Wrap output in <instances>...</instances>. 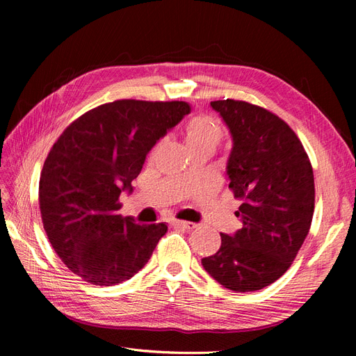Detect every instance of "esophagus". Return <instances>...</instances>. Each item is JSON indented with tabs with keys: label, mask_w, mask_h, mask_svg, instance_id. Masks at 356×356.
Wrapping results in <instances>:
<instances>
[{
	"label": "esophagus",
	"mask_w": 356,
	"mask_h": 356,
	"mask_svg": "<svg viewBox=\"0 0 356 356\" xmlns=\"http://www.w3.org/2000/svg\"><path fill=\"white\" fill-rule=\"evenodd\" d=\"M172 225L174 227H181V229H186V230H191L196 227L195 222H190V221H181V220H175L174 222H172Z\"/></svg>",
	"instance_id": "esophagus-1"
}]
</instances>
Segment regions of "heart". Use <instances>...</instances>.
Instances as JSON below:
<instances>
[{"label":"heart","mask_w":356,"mask_h":356,"mask_svg":"<svg viewBox=\"0 0 356 356\" xmlns=\"http://www.w3.org/2000/svg\"><path fill=\"white\" fill-rule=\"evenodd\" d=\"M224 138L222 126L207 115L191 117L186 124V139L191 149L217 148ZM156 152V148H154ZM153 152V153H154Z\"/></svg>","instance_id":"b5f03b06"}]
</instances>
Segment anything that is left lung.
<instances>
[{
    "mask_svg": "<svg viewBox=\"0 0 356 356\" xmlns=\"http://www.w3.org/2000/svg\"><path fill=\"white\" fill-rule=\"evenodd\" d=\"M233 136L229 188L242 200L243 227L221 234L220 250L202 258L215 281L236 293L261 289L293 264L315 209L314 169L281 117L245 101L211 102Z\"/></svg>",
    "mask_w": 356,
    "mask_h": 356,
    "instance_id": "obj_1",
    "label": "left lung"
}]
</instances>
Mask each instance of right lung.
<instances>
[{"label": "right lung", "mask_w": 356, "mask_h": 356, "mask_svg": "<svg viewBox=\"0 0 356 356\" xmlns=\"http://www.w3.org/2000/svg\"><path fill=\"white\" fill-rule=\"evenodd\" d=\"M190 113L182 101L118 99L74 120L47 154L38 200L47 238L72 273L111 286L148 263L168 225L120 215L145 157Z\"/></svg>", "instance_id": "obj_1"}]
</instances>
